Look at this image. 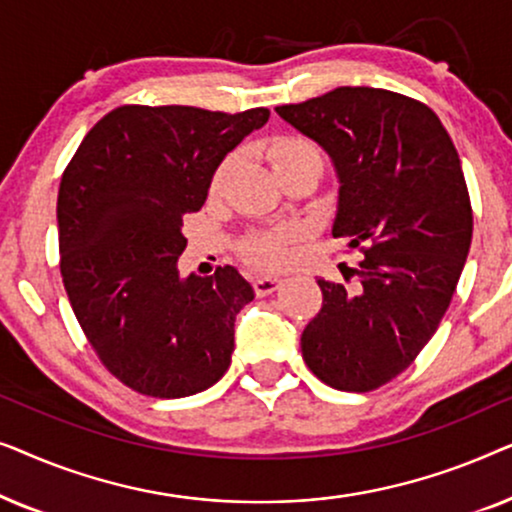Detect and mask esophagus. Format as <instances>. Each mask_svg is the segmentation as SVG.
Here are the masks:
<instances>
[{
  "label": "esophagus",
  "mask_w": 512,
  "mask_h": 512,
  "mask_svg": "<svg viewBox=\"0 0 512 512\" xmlns=\"http://www.w3.org/2000/svg\"><path fill=\"white\" fill-rule=\"evenodd\" d=\"M279 282H282V279H279V277L265 275V277L254 279V289H256L258 296H270V293L275 291L277 286H279Z\"/></svg>",
  "instance_id": "esophagus-1"
}]
</instances>
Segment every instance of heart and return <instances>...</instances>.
<instances>
[{"label":"heart","mask_w":512,"mask_h":512,"mask_svg":"<svg viewBox=\"0 0 512 512\" xmlns=\"http://www.w3.org/2000/svg\"><path fill=\"white\" fill-rule=\"evenodd\" d=\"M307 158L321 160V153L317 146H314L310 139H305V137H282V139H277V142H272V146H270V160H272V165L277 167V172L286 165L300 163V160H307ZM233 165H235V156H230L226 163L216 170L214 188L223 186V181H226L230 170H233ZM293 237H296V233L289 228L249 235L247 240L242 242V254L247 256L249 263L258 265V268H265V270L282 268V265L289 263V258H291L289 244L293 242Z\"/></svg>","instance_id":"heart-1"}]
</instances>
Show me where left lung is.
<instances>
[{
    "instance_id": "1",
    "label": "left lung",
    "mask_w": 512,
    "mask_h": 512,
    "mask_svg": "<svg viewBox=\"0 0 512 512\" xmlns=\"http://www.w3.org/2000/svg\"><path fill=\"white\" fill-rule=\"evenodd\" d=\"M275 111L331 156L333 237L363 251L354 286L317 279L303 359L328 387L377 389L431 340L464 270L473 212L459 153L426 104L391 90L342 86Z\"/></svg>"
}]
</instances>
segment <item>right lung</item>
<instances>
[{
  "label": "right lung",
  "instance_id": "1",
  "mask_svg": "<svg viewBox=\"0 0 512 512\" xmlns=\"http://www.w3.org/2000/svg\"><path fill=\"white\" fill-rule=\"evenodd\" d=\"M258 107L109 111L83 137L58 193L60 272L69 303L125 387L193 396L230 366L235 317L254 289L233 265L179 275L184 216L205 205L223 158L268 123Z\"/></svg>",
  "mask_w": 512,
  "mask_h": 512
}]
</instances>
